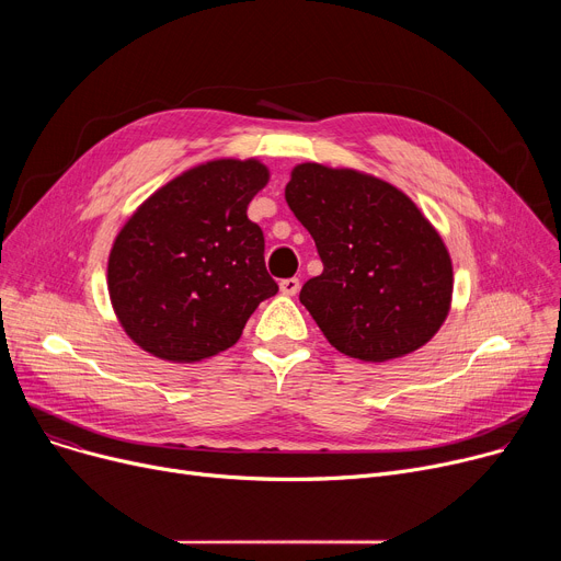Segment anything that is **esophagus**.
<instances>
[{
    "label": "esophagus",
    "mask_w": 561,
    "mask_h": 561,
    "mask_svg": "<svg viewBox=\"0 0 561 561\" xmlns=\"http://www.w3.org/2000/svg\"><path fill=\"white\" fill-rule=\"evenodd\" d=\"M279 288H282L284 296H296V293L300 290V279H298V277L282 279V282H279Z\"/></svg>",
    "instance_id": "1"
}]
</instances>
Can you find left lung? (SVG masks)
I'll use <instances>...</instances> for the list:
<instances>
[{
	"instance_id": "left-lung-1",
	"label": "left lung",
	"mask_w": 561,
	"mask_h": 561,
	"mask_svg": "<svg viewBox=\"0 0 561 561\" xmlns=\"http://www.w3.org/2000/svg\"><path fill=\"white\" fill-rule=\"evenodd\" d=\"M284 197L322 273L300 302L343 355L389 362L423 347L453 305V259L416 202L355 168L298 163Z\"/></svg>"
}]
</instances>
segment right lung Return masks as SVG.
<instances>
[{
    "label": "right lung",
    "mask_w": 561,
    "mask_h": 561,
    "mask_svg": "<svg viewBox=\"0 0 561 561\" xmlns=\"http://www.w3.org/2000/svg\"><path fill=\"white\" fill-rule=\"evenodd\" d=\"M259 159H214L176 174L117 231L106 286L125 334L152 357L195 364L241 339L277 293L248 204L268 184Z\"/></svg>",
    "instance_id": "right-lung-1"
}]
</instances>
